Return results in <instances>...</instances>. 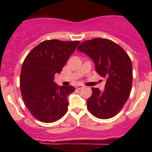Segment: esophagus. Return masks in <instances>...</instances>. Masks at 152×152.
<instances>
[{"instance_id": "esophagus-1", "label": "esophagus", "mask_w": 152, "mask_h": 152, "mask_svg": "<svg viewBox=\"0 0 152 152\" xmlns=\"http://www.w3.org/2000/svg\"><path fill=\"white\" fill-rule=\"evenodd\" d=\"M83 88H84V86L81 85V84H78V85L76 86V88H77V89H82Z\"/></svg>"}]
</instances>
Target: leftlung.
<instances>
[{"label": "left lung", "mask_w": 152, "mask_h": 152, "mask_svg": "<svg viewBox=\"0 0 152 152\" xmlns=\"http://www.w3.org/2000/svg\"><path fill=\"white\" fill-rule=\"evenodd\" d=\"M77 50L89 56L98 75L107 79L105 89L92 88L87 100L88 110L99 119H110L121 110L130 95L132 67L129 56L120 45L107 39L87 40Z\"/></svg>", "instance_id": "left-lung-1"}]
</instances>
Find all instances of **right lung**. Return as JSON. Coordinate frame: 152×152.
Returning <instances> with one entry per match:
<instances>
[{
    "label": "right lung",
    "mask_w": 152,
    "mask_h": 152,
    "mask_svg": "<svg viewBox=\"0 0 152 152\" xmlns=\"http://www.w3.org/2000/svg\"><path fill=\"white\" fill-rule=\"evenodd\" d=\"M78 41L45 40L30 51L23 63L20 72L21 94L31 114L39 121L53 123L68 111V96L73 86L59 87L54 81Z\"/></svg>",
    "instance_id": "obj_1"
}]
</instances>
